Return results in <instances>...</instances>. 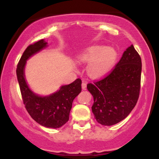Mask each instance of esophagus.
<instances>
[{
    "mask_svg": "<svg viewBox=\"0 0 159 159\" xmlns=\"http://www.w3.org/2000/svg\"><path fill=\"white\" fill-rule=\"evenodd\" d=\"M86 88H87V84L85 83V82H82V90H86Z\"/></svg>",
    "mask_w": 159,
    "mask_h": 159,
    "instance_id": "1",
    "label": "esophagus"
}]
</instances>
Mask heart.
<instances>
[{"instance_id":"heart-1","label":"heart","mask_w":159,"mask_h":159,"mask_svg":"<svg viewBox=\"0 0 159 159\" xmlns=\"http://www.w3.org/2000/svg\"><path fill=\"white\" fill-rule=\"evenodd\" d=\"M117 59L115 50L102 45L89 47L78 56V61L88 64L87 72L90 77L99 79L108 75L111 71Z\"/></svg>"}]
</instances>
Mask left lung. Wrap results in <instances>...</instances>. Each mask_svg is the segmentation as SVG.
Returning a JSON list of instances; mask_svg holds the SVG:
<instances>
[{
    "mask_svg": "<svg viewBox=\"0 0 159 159\" xmlns=\"http://www.w3.org/2000/svg\"><path fill=\"white\" fill-rule=\"evenodd\" d=\"M141 71V58L131 45L107 77L88 84L94 100L92 111L98 122L111 126L130 114L140 94Z\"/></svg>",
    "mask_w": 159,
    "mask_h": 159,
    "instance_id": "1",
    "label": "left lung"
}]
</instances>
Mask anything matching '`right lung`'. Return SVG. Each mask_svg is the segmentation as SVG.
<instances>
[{"label":"right lung","mask_w":159,"mask_h":159,"mask_svg":"<svg viewBox=\"0 0 159 159\" xmlns=\"http://www.w3.org/2000/svg\"><path fill=\"white\" fill-rule=\"evenodd\" d=\"M47 46L48 43L44 39L29 45L17 65L16 76L24 104L29 114L41 126L56 129L69 121L72 102L82 90V80L77 79L71 84L61 86L59 90L49 95L41 96L34 93L26 81V63Z\"/></svg>","instance_id":"add662e5"}]
</instances>
